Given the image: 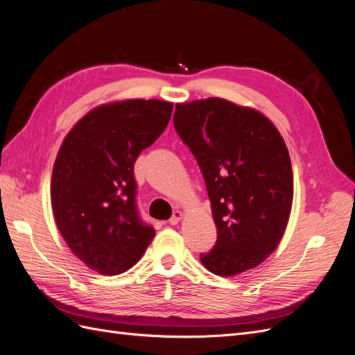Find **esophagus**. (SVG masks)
I'll use <instances>...</instances> for the list:
<instances>
[{"label": "esophagus", "instance_id": "1", "mask_svg": "<svg viewBox=\"0 0 355 355\" xmlns=\"http://www.w3.org/2000/svg\"><path fill=\"white\" fill-rule=\"evenodd\" d=\"M182 216H184V213H182V211H179V210H176L175 213H173V216H171L170 218V220H168V223L170 225H176L180 219H182Z\"/></svg>", "mask_w": 355, "mask_h": 355}]
</instances>
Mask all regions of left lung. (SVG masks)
<instances>
[{"label": "left lung", "instance_id": "1", "mask_svg": "<svg viewBox=\"0 0 355 355\" xmlns=\"http://www.w3.org/2000/svg\"><path fill=\"white\" fill-rule=\"evenodd\" d=\"M173 124L200 166L218 230L201 263L220 277L252 270L277 249L292 210L282 135L261 112L219 98L178 103Z\"/></svg>", "mask_w": 355, "mask_h": 355}]
</instances>
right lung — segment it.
Returning <instances> with one entry per match:
<instances>
[{"label": "right lung", "mask_w": 355, "mask_h": 355, "mask_svg": "<svg viewBox=\"0 0 355 355\" xmlns=\"http://www.w3.org/2000/svg\"><path fill=\"white\" fill-rule=\"evenodd\" d=\"M173 103L132 99L102 105L73 125L51 175V207L72 253L99 274L141 259L155 231L136 204L135 163L167 127Z\"/></svg>", "instance_id": "right-lung-1"}]
</instances>
